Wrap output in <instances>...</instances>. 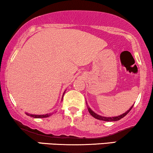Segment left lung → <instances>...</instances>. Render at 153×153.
<instances>
[{
	"label": "left lung",
	"instance_id": "1",
	"mask_svg": "<svg viewBox=\"0 0 153 153\" xmlns=\"http://www.w3.org/2000/svg\"><path fill=\"white\" fill-rule=\"evenodd\" d=\"M134 105H133L132 106H131V108H130V109L128 110L127 111H126V112L123 113V114H120V115H118V116H116V117H103V116H101V115H99V114H96V112H94V111H93V110L90 109V108L88 106V111H89L90 114H91V115L93 116V117L96 118V119L99 120L106 121V122H108V121L111 122V121H117V120H120L122 119L123 117H124L126 116V114H127L130 111H131V109H132V108H133V106H134Z\"/></svg>",
	"mask_w": 153,
	"mask_h": 153
}]
</instances>
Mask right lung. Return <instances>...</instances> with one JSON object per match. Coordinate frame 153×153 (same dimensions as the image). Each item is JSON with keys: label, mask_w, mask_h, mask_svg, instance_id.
I'll list each match as a JSON object with an SVG mask.
<instances>
[{"label": "right lung", "mask_w": 153, "mask_h": 153, "mask_svg": "<svg viewBox=\"0 0 153 153\" xmlns=\"http://www.w3.org/2000/svg\"><path fill=\"white\" fill-rule=\"evenodd\" d=\"M64 93H65V92H64ZM63 93V94H64ZM62 101V100H61ZM53 114V112L52 113H49V114H29V113H26V114L30 117H34V118H44V117H50L52 115V114Z\"/></svg>", "instance_id": "1"}]
</instances>
